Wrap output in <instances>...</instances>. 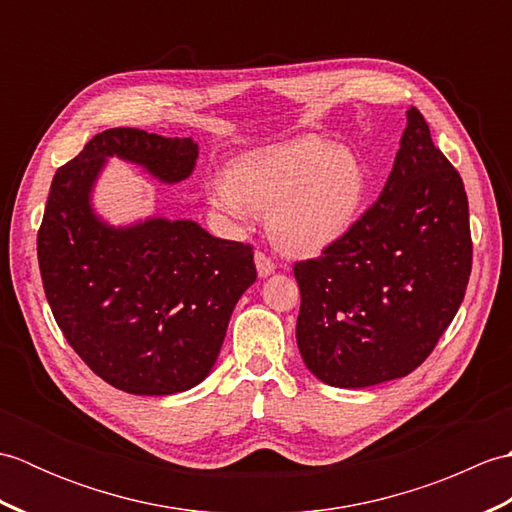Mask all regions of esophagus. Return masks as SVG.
<instances>
[{"mask_svg": "<svg viewBox=\"0 0 512 512\" xmlns=\"http://www.w3.org/2000/svg\"><path fill=\"white\" fill-rule=\"evenodd\" d=\"M255 266H257V275L262 279L275 273V264L270 262V257H266L264 253H255Z\"/></svg>", "mask_w": 512, "mask_h": 512, "instance_id": "obj_1", "label": "esophagus"}]
</instances>
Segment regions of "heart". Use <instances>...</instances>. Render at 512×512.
<instances>
[{"instance_id": "1", "label": "heart", "mask_w": 512, "mask_h": 512, "mask_svg": "<svg viewBox=\"0 0 512 512\" xmlns=\"http://www.w3.org/2000/svg\"><path fill=\"white\" fill-rule=\"evenodd\" d=\"M367 187V169L352 149L299 138L233 160L224 178L206 184V202L233 226L268 213V235L281 253L314 257L352 231Z\"/></svg>"}]
</instances>
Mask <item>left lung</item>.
<instances>
[{
    "mask_svg": "<svg viewBox=\"0 0 512 512\" xmlns=\"http://www.w3.org/2000/svg\"><path fill=\"white\" fill-rule=\"evenodd\" d=\"M471 262L462 178L409 107L376 204L319 259L295 266L303 363L341 389L407 376L453 321Z\"/></svg>",
    "mask_w": 512,
    "mask_h": 512,
    "instance_id": "8db88e82",
    "label": "left lung"
}]
</instances>
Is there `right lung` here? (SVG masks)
<instances>
[{
    "label": "right lung",
    "instance_id": "obj_1",
    "mask_svg": "<svg viewBox=\"0 0 512 512\" xmlns=\"http://www.w3.org/2000/svg\"><path fill=\"white\" fill-rule=\"evenodd\" d=\"M193 138L118 127L96 134L52 178L37 237L46 299L63 336L105 383L171 396L211 374L239 297L255 284L253 248L193 220L112 224L94 191L110 158L162 184L198 165Z\"/></svg>",
    "mask_w": 512,
    "mask_h": 512
}]
</instances>
